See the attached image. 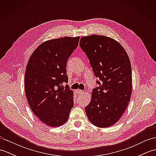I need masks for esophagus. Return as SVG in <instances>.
Returning <instances> with one entry per match:
<instances>
[{
    "instance_id": "1",
    "label": "esophagus",
    "mask_w": 156,
    "mask_h": 156,
    "mask_svg": "<svg viewBox=\"0 0 156 156\" xmlns=\"http://www.w3.org/2000/svg\"><path fill=\"white\" fill-rule=\"evenodd\" d=\"M82 92H83V90H80V89H78V90H76V93H77L78 94H81V93H82Z\"/></svg>"
}]
</instances>
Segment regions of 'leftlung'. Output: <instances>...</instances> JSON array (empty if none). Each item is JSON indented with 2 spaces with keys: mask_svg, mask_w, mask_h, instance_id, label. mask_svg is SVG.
<instances>
[{
  "mask_svg": "<svg viewBox=\"0 0 156 156\" xmlns=\"http://www.w3.org/2000/svg\"><path fill=\"white\" fill-rule=\"evenodd\" d=\"M80 46L90 62L97 87L92 90L91 101L85 107L87 117L98 127L117 122L130 101L131 68L123 48L113 39L92 35L80 39Z\"/></svg>",
  "mask_w": 156,
  "mask_h": 156,
  "instance_id": "1",
  "label": "left lung"
}]
</instances>
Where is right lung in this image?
<instances>
[{
  "label": "right lung",
  "mask_w": 156,
  "mask_h": 156,
  "mask_svg": "<svg viewBox=\"0 0 156 156\" xmlns=\"http://www.w3.org/2000/svg\"><path fill=\"white\" fill-rule=\"evenodd\" d=\"M80 37L51 39L39 45L27 63L25 90L29 107L39 120L50 127L68 121L74 105L68 83L66 64L78 47Z\"/></svg>",
  "instance_id": "1"
}]
</instances>
